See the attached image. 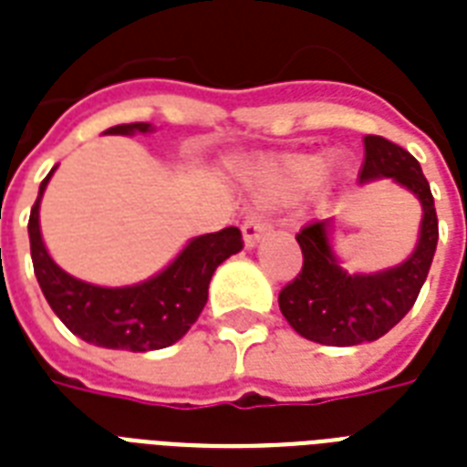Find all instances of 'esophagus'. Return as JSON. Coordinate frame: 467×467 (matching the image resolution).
Returning a JSON list of instances; mask_svg holds the SVG:
<instances>
[{
	"mask_svg": "<svg viewBox=\"0 0 467 467\" xmlns=\"http://www.w3.org/2000/svg\"><path fill=\"white\" fill-rule=\"evenodd\" d=\"M266 233H271V223L264 215H259V213H252L244 220V225H242V234H244V244L247 247H254L256 242L262 240Z\"/></svg>",
	"mask_w": 467,
	"mask_h": 467,
	"instance_id": "obj_1",
	"label": "esophagus"
}]
</instances>
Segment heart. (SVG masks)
I'll return each instance as SVG.
<instances>
[{
    "mask_svg": "<svg viewBox=\"0 0 467 467\" xmlns=\"http://www.w3.org/2000/svg\"><path fill=\"white\" fill-rule=\"evenodd\" d=\"M325 171V160L317 155H288L269 161L259 179V193L266 201H291L310 189ZM339 171V167H332Z\"/></svg>",
    "mask_w": 467,
    "mask_h": 467,
    "instance_id": "b5f03b06",
    "label": "heart"
}]
</instances>
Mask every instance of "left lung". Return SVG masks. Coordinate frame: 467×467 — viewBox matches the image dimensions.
<instances>
[{"instance_id":"8db88e82","label":"left lung","mask_w":467,"mask_h":467,"mask_svg":"<svg viewBox=\"0 0 467 467\" xmlns=\"http://www.w3.org/2000/svg\"><path fill=\"white\" fill-rule=\"evenodd\" d=\"M363 145L361 183L388 176L412 191L424 211L421 234L414 254L405 264L370 276H351L339 269L322 220H315L296 234L303 249V269L281 288L278 307L300 337L329 347H356L390 332L412 310L439 242L434 196L420 161L380 135H366Z\"/></svg>"}]
</instances>
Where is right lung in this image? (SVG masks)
I'll return each instance as SVG.
<instances>
[{"label":"right lung","instance_id":"add662e5","mask_svg":"<svg viewBox=\"0 0 467 467\" xmlns=\"http://www.w3.org/2000/svg\"><path fill=\"white\" fill-rule=\"evenodd\" d=\"M148 133L150 123L113 126L106 133ZM55 171V169H53ZM43 179L38 198L28 218L33 271L47 306L62 319V325L79 339L94 347L123 348V351H155L171 347L189 332L208 300V284L227 256L237 254L244 242L237 227L201 234L191 240L167 269L145 284L126 288H101L69 276L50 259L38 225V205L47 179Z\"/></svg>","mask_w":467,"mask_h":467}]
</instances>
